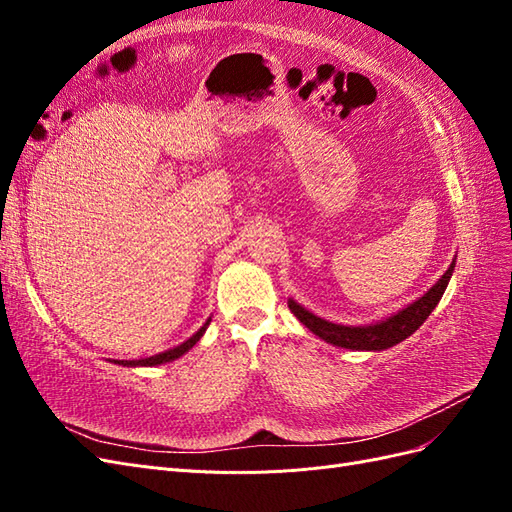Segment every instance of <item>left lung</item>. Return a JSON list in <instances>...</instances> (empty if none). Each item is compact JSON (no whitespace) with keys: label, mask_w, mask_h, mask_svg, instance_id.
Segmentation results:
<instances>
[{"label":"left lung","mask_w":512,"mask_h":512,"mask_svg":"<svg viewBox=\"0 0 512 512\" xmlns=\"http://www.w3.org/2000/svg\"><path fill=\"white\" fill-rule=\"evenodd\" d=\"M453 269H455V262L451 265V269L440 277V282L431 290H427L421 299L414 301L406 309H401V312H397L395 316L386 318L378 324H369V327H344V324L322 320L312 312H307V309L301 307L299 303H294L292 299L288 301V307L309 331L318 335L320 339H324V342L339 348H350V350H384L404 342L406 337H410L429 318V314L436 309V305L442 299L448 280H451L453 275Z\"/></svg>","instance_id":"1"}]
</instances>
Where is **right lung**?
I'll list each match as a JSON object with an SVG mask.
<instances>
[{"label":"right lung","instance_id":"obj_1","mask_svg":"<svg viewBox=\"0 0 512 512\" xmlns=\"http://www.w3.org/2000/svg\"><path fill=\"white\" fill-rule=\"evenodd\" d=\"M209 322L211 320H207L203 327L198 329V333H194L188 342H183L181 346H177V348H173V350H166V352H160V354H156V356H149V359H141V361H121V365H145V367H151V365H160V363H168V361H175V359H179L181 354H185L188 352L200 337H203V333L207 331V327H209Z\"/></svg>","mask_w":512,"mask_h":512}]
</instances>
